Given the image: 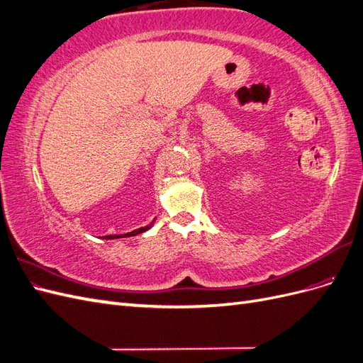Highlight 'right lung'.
Wrapping results in <instances>:
<instances>
[{
  "label": "right lung",
  "instance_id": "obj_1",
  "mask_svg": "<svg viewBox=\"0 0 363 363\" xmlns=\"http://www.w3.org/2000/svg\"><path fill=\"white\" fill-rule=\"evenodd\" d=\"M151 227V224L150 225H145V227H140V228H138V230H133V232H130V233H125V235H107V236H104L106 239H116V238H128V236H136V235H139V233H144L145 230H148Z\"/></svg>",
  "mask_w": 363,
  "mask_h": 363
}]
</instances>
